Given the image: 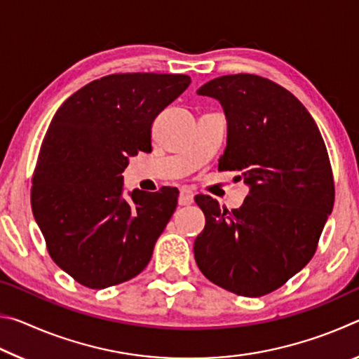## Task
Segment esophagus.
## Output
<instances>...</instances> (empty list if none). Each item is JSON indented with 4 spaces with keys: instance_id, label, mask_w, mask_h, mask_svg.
Masks as SVG:
<instances>
[{
    "instance_id": "1",
    "label": "esophagus",
    "mask_w": 359,
    "mask_h": 359,
    "mask_svg": "<svg viewBox=\"0 0 359 359\" xmlns=\"http://www.w3.org/2000/svg\"><path fill=\"white\" fill-rule=\"evenodd\" d=\"M193 203V191L190 188H182L179 194V205H190Z\"/></svg>"
}]
</instances>
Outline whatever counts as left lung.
<instances>
[{
	"mask_svg": "<svg viewBox=\"0 0 359 359\" xmlns=\"http://www.w3.org/2000/svg\"><path fill=\"white\" fill-rule=\"evenodd\" d=\"M198 95L220 101L228 144L218 171L250 187L239 209L198 194L205 217L194 259L212 283L259 297L280 288L317 252L334 205V179L317 123L282 85L255 74L209 81Z\"/></svg>",
	"mask_w": 359,
	"mask_h": 359,
	"instance_id": "8db88e82",
	"label": "left lung"
}]
</instances>
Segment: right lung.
I'll return each instance as SVG.
<instances>
[{"label":"right lung","mask_w":359,"mask_h":359,"mask_svg":"<svg viewBox=\"0 0 359 359\" xmlns=\"http://www.w3.org/2000/svg\"><path fill=\"white\" fill-rule=\"evenodd\" d=\"M185 74L104 76L66 100L48 125L33 172L32 209L50 258L83 287L136 277L177 205L179 191L121 196L128 158L151 151V123L184 93Z\"/></svg>","instance_id":"1"}]
</instances>
